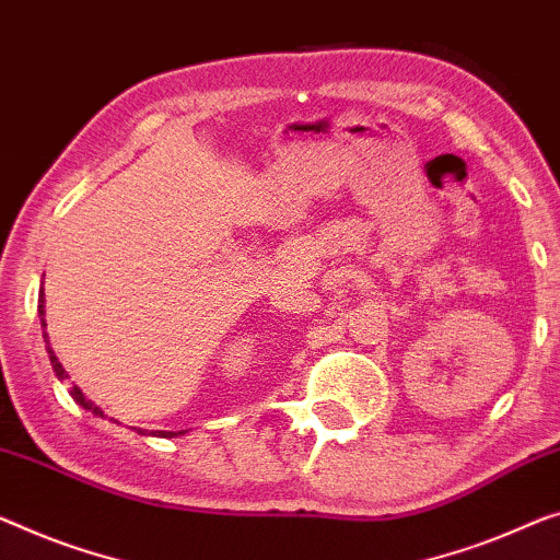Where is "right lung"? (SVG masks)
<instances>
[{
  "instance_id": "obj_1",
  "label": "right lung",
  "mask_w": 560,
  "mask_h": 560,
  "mask_svg": "<svg viewBox=\"0 0 560 560\" xmlns=\"http://www.w3.org/2000/svg\"><path fill=\"white\" fill-rule=\"evenodd\" d=\"M39 316H45V299H39ZM42 327H45V319H42ZM45 341H47V331H45ZM47 354H49V362H52V370H55L57 377H60V380H67V372H65V366H62L60 362H57V357H55V352H52V347H49V341H47ZM70 395H72L74 402L85 407V410H90V412L97 415V417H105V412L100 410V407L93 402V399H88L85 395H82V389H80V387H74V385H72V387H70ZM132 430H136V428H132ZM138 432H140V435H148L145 430H138ZM150 435H155V432H150ZM158 435H163V438H171L173 432H158ZM178 435H180V432H178Z\"/></svg>"
}]
</instances>
